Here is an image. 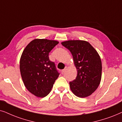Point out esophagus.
Here are the masks:
<instances>
[{"instance_id":"obj_1","label":"esophagus","mask_w":122,"mask_h":122,"mask_svg":"<svg viewBox=\"0 0 122 122\" xmlns=\"http://www.w3.org/2000/svg\"><path fill=\"white\" fill-rule=\"evenodd\" d=\"M66 69H67V67H65V68L64 69L62 70V71H61V72H62V74H63V73H64L65 72V71L66 70Z\"/></svg>"}]
</instances>
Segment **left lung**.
I'll return each instance as SVG.
<instances>
[{"instance_id": "left-lung-1", "label": "left lung", "mask_w": 122, "mask_h": 122, "mask_svg": "<svg viewBox=\"0 0 122 122\" xmlns=\"http://www.w3.org/2000/svg\"><path fill=\"white\" fill-rule=\"evenodd\" d=\"M61 44L71 52L77 70L76 79L69 82L71 91L80 98L89 96L97 90L101 81L102 66L99 55L85 41H67Z\"/></svg>"}]
</instances>
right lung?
Segmentation results:
<instances>
[{"label":"right lung","instance_id":"add662e5","mask_svg":"<svg viewBox=\"0 0 122 122\" xmlns=\"http://www.w3.org/2000/svg\"><path fill=\"white\" fill-rule=\"evenodd\" d=\"M58 43L56 41L36 39L26 46L20 60L23 81L29 92L45 97L51 92L60 72L50 60L49 53Z\"/></svg>","mask_w":122,"mask_h":122}]
</instances>
